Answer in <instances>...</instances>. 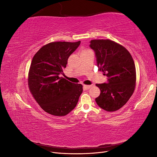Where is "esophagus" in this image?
<instances>
[{
	"mask_svg": "<svg viewBox=\"0 0 157 157\" xmlns=\"http://www.w3.org/2000/svg\"><path fill=\"white\" fill-rule=\"evenodd\" d=\"M92 86V85H84V88L86 90H88Z\"/></svg>",
	"mask_w": 157,
	"mask_h": 157,
	"instance_id": "obj_1",
	"label": "esophagus"
}]
</instances>
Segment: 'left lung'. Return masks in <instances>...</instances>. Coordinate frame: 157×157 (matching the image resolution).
Returning a JSON list of instances; mask_svg holds the SVG:
<instances>
[{
    "label": "left lung",
    "mask_w": 157,
    "mask_h": 157,
    "mask_svg": "<svg viewBox=\"0 0 157 157\" xmlns=\"http://www.w3.org/2000/svg\"><path fill=\"white\" fill-rule=\"evenodd\" d=\"M90 47L95 52L98 70L107 77V82L96 84L101 90L96 98L98 105L107 111L124 106L134 92L136 71L134 61L124 46L111 40H92Z\"/></svg>",
    "instance_id": "8db88e82"
}]
</instances>
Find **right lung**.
<instances>
[{
	"mask_svg": "<svg viewBox=\"0 0 157 157\" xmlns=\"http://www.w3.org/2000/svg\"><path fill=\"white\" fill-rule=\"evenodd\" d=\"M80 41L54 42L46 44L33 57L29 71L30 92L44 111L54 116H65L77 105L82 85L62 77L67 59Z\"/></svg>",
	"mask_w": 157,
	"mask_h": 157,
	"instance_id": "obj_1",
	"label": "right lung"
}]
</instances>
